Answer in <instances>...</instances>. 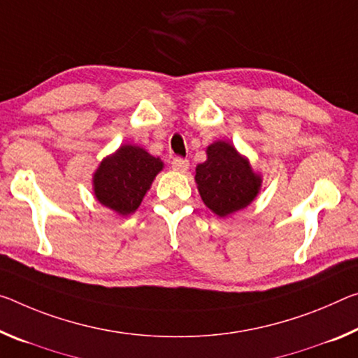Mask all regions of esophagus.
Instances as JSON below:
<instances>
[{"instance_id":"1","label":"esophagus","mask_w":358,"mask_h":358,"mask_svg":"<svg viewBox=\"0 0 358 358\" xmlns=\"http://www.w3.org/2000/svg\"><path fill=\"white\" fill-rule=\"evenodd\" d=\"M172 169L177 170V172H186L189 169V161L188 159H181V157H175L172 161Z\"/></svg>"}]
</instances>
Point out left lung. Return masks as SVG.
I'll use <instances>...</instances> for the list:
<instances>
[{"mask_svg": "<svg viewBox=\"0 0 358 358\" xmlns=\"http://www.w3.org/2000/svg\"><path fill=\"white\" fill-rule=\"evenodd\" d=\"M196 183L203 203L218 217H226L257 197L261 178L234 146L215 141L207 148V161L196 167Z\"/></svg>", "mask_w": 358, "mask_h": 358, "instance_id": "left-lung-1", "label": "left lung"}]
</instances>
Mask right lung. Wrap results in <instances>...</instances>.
<instances>
[{
    "label": "right lung",
    "mask_w": 358,
    "mask_h": 358,
    "mask_svg": "<svg viewBox=\"0 0 358 358\" xmlns=\"http://www.w3.org/2000/svg\"><path fill=\"white\" fill-rule=\"evenodd\" d=\"M161 170V159L152 157L140 146L124 145L103 159L95 172V197L119 215L134 213Z\"/></svg>",
    "instance_id": "obj_1"
}]
</instances>
